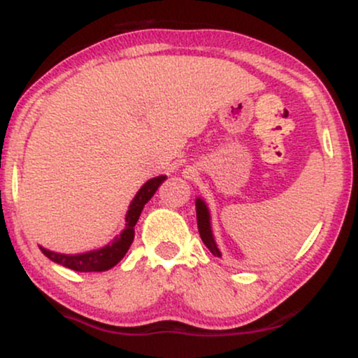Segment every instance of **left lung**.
Listing matches in <instances>:
<instances>
[{
    "label": "left lung",
    "mask_w": 358,
    "mask_h": 358,
    "mask_svg": "<svg viewBox=\"0 0 358 358\" xmlns=\"http://www.w3.org/2000/svg\"><path fill=\"white\" fill-rule=\"evenodd\" d=\"M196 207V225H199V232L200 237H202L203 244L207 245L208 250L213 254V256L220 257V250L217 248L215 241H213V234H212V227H210V213H208L207 205L202 199H196L195 202Z\"/></svg>",
    "instance_id": "8db88e82"
}]
</instances>
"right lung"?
Segmentation results:
<instances>
[{"label":"right lung","mask_w":358,"mask_h":358,"mask_svg":"<svg viewBox=\"0 0 358 358\" xmlns=\"http://www.w3.org/2000/svg\"><path fill=\"white\" fill-rule=\"evenodd\" d=\"M166 180L165 175L156 176V178L148 180V182L139 188L136 196L133 199V202L129 205V210L126 213V229L122 231L113 242H109L104 248L89 250L84 254H76V256H69V254H59L48 250L45 248L42 252L47 256L50 261L57 262V264L65 266V268L79 271V273H101V271H108L117 264L122 257L126 256L127 249L131 248L134 239V225L141 215L143 207L145 203L150 202L151 196L155 195V192L158 190V187Z\"/></svg>","instance_id":"add662e5"}]
</instances>
